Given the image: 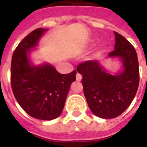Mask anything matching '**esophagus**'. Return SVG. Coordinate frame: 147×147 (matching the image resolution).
<instances>
[{
    "instance_id": "esophagus-1",
    "label": "esophagus",
    "mask_w": 147,
    "mask_h": 147,
    "mask_svg": "<svg viewBox=\"0 0 147 147\" xmlns=\"http://www.w3.org/2000/svg\"><path fill=\"white\" fill-rule=\"evenodd\" d=\"M81 80H82V76H81L80 73H77L76 74V80L77 81H80Z\"/></svg>"
}]
</instances>
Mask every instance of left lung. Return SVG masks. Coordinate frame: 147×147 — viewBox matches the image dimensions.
I'll return each mask as SVG.
<instances>
[{
	"instance_id": "8db88e82",
	"label": "left lung",
	"mask_w": 147,
	"mask_h": 147,
	"mask_svg": "<svg viewBox=\"0 0 147 147\" xmlns=\"http://www.w3.org/2000/svg\"><path fill=\"white\" fill-rule=\"evenodd\" d=\"M116 43L109 57H120L124 69L120 74L108 73L98 61L80 63L76 70L83 76V92L89 108L95 116L112 119L120 116L131 105L139 83L138 57L134 46L114 31Z\"/></svg>"
}]
</instances>
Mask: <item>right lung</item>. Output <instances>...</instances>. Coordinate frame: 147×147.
<instances>
[{"instance_id":"add662e5","label":"right lung","mask_w":147,"mask_h":147,"mask_svg":"<svg viewBox=\"0 0 147 147\" xmlns=\"http://www.w3.org/2000/svg\"><path fill=\"white\" fill-rule=\"evenodd\" d=\"M45 30L38 28L25 37L15 49L11 63V86L18 103L30 117L50 120L61 115L76 71L61 74L45 64L34 67L27 57Z\"/></svg>"}]
</instances>
